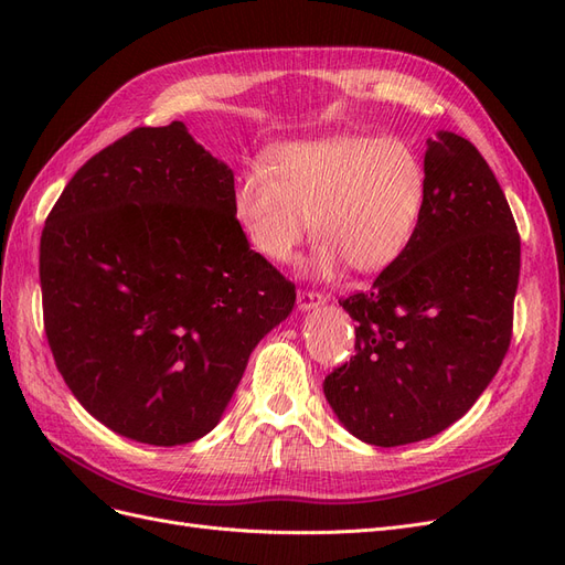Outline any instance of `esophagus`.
Here are the masks:
<instances>
[{"label":"esophagus","mask_w":565,"mask_h":565,"mask_svg":"<svg viewBox=\"0 0 565 565\" xmlns=\"http://www.w3.org/2000/svg\"><path fill=\"white\" fill-rule=\"evenodd\" d=\"M324 295H320V292H299L297 295V306H299V311H313V309H318V306H322L324 303Z\"/></svg>","instance_id":"34e87169"}]
</instances>
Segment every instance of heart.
<instances>
[{"instance_id": "b5f03b06", "label": "heart", "mask_w": 565, "mask_h": 565, "mask_svg": "<svg viewBox=\"0 0 565 565\" xmlns=\"http://www.w3.org/2000/svg\"><path fill=\"white\" fill-rule=\"evenodd\" d=\"M429 174L403 139L339 134L270 148L264 169L235 179L231 207L249 247L285 264L320 235L309 270L334 276L347 264L377 273L398 262L419 228Z\"/></svg>"}]
</instances>
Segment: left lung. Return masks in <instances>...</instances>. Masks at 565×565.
Returning a JSON list of instances; mask_svg holds the SVG:
<instances>
[{
	"mask_svg": "<svg viewBox=\"0 0 565 565\" xmlns=\"http://www.w3.org/2000/svg\"><path fill=\"white\" fill-rule=\"evenodd\" d=\"M429 198L398 262L341 299L355 355L324 377L341 426L393 448L448 429L488 388L511 341L521 241L492 169L440 131L424 156Z\"/></svg>",
	"mask_w": 565,
	"mask_h": 565,
	"instance_id": "obj_1",
	"label": "left lung"
}]
</instances>
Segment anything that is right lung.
<instances>
[{
    "mask_svg": "<svg viewBox=\"0 0 565 565\" xmlns=\"http://www.w3.org/2000/svg\"><path fill=\"white\" fill-rule=\"evenodd\" d=\"M233 169L183 122L141 127L67 181L40 243L44 330L67 388L110 431L210 434L295 285L249 249Z\"/></svg>",
    "mask_w": 565,
    "mask_h": 565,
    "instance_id": "1",
    "label": "right lung"
}]
</instances>
